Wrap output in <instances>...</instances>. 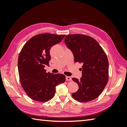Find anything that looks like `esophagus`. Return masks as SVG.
Returning <instances> with one entry per match:
<instances>
[{"label":"esophagus","mask_w":127,"mask_h":127,"mask_svg":"<svg viewBox=\"0 0 127 127\" xmlns=\"http://www.w3.org/2000/svg\"><path fill=\"white\" fill-rule=\"evenodd\" d=\"M66 81H72V78L70 77L66 76Z\"/></svg>","instance_id":"esophagus-1"}]
</instances>
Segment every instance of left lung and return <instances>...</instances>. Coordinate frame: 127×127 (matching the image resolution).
Listing matches in <instances>:
<instances>
[{"label": "left lung", "instance_id": "8db88e82", "mask_svg": "<svg viewBox=\"0 0 127 127\" xmlns=\"http://www.w3.org/2000/svg\"><path fill=\"white\" fill-rule=\"evenodd\" d=\"M64 42L73 54L74 62L83 64L80 79L72 78L79 87L78 91L72 94V97L84 102L95 99L108 81L109 62L106 54L99 44L89 36L68 35Z\"/></svg>", "mask_w": 127, "mask_h": 127}]
</instances>
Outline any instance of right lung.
I'll use <instances>...</instances> for the list:
<instances>
[{"mask_svg":"<svg viewBox=\"0 0 127 127\" xmlns=\"http://www.w3.org/2000/svg\"><path fill=\"white\" fill-rule=\"evenodd\" d=\"M65 36L39 34L30 38L21 50L18 59L19 76L23 89L32 99L50 100L54 96L56 86L65 82L64 74L46 73L44 69L50 61V48Z\"/></svg>","mask_w":127,"mask_h":127,"instance_id":"add662e5","label":"right lung"}]
</instances>
